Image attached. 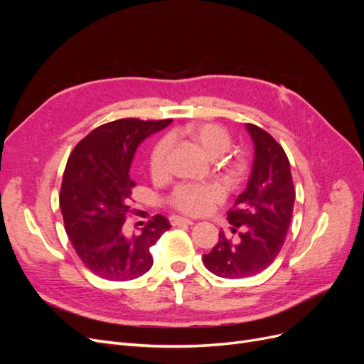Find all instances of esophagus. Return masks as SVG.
Listing matches in <instances>:
<instances>
[{
    "instance_id": "1",
    "label": "esophagus",
    "mask_w": 364,
    "mask_h": 364,
    "mask_svg": "<svg viewBox=\"0 0 364 364\" xmlns=\"http://www.w3.org/2000/svg\"><path fill=\"white\" fill-rule=\"evenodd\" d=\"M170 222H171L173 226H178V225H193V223H194L193 220L186 218V217H181V215H173V217H170Z\"/></svg>"
}]
</instances>
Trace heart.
<instances>
[{
  "label": "heart",
  "instance_id": "heart-1",
  "mask_svg": "<svg viewBox=\"0 0 364 364\" xmlns=\"http://www.w3.org/2000/svg\"><path fill=\"white\" fill-rule=\"evenodd\" d=\"M182 134L188 138L193 144L200 149L203 155L209 159H215L222 156L230 146V136L228 130L218 124L211 123H197L188 124ZM170 150V141L167 138L161 139L153 147L150 155V170L158 174L162 173L167 164V156ZM223 191L220 186L209 185H185L179 186L171 196V203L183 213L199 214L222 199Z\"/></svg>",
  "mask_w": 364,
  "mask_h": 364
}]
</instances>
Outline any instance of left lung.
I'll return each mask as SVG.
<instances>
[{"label":"left lung","mask_w":364,"mask_h":364,"mask_svg":"<svg viewBox=\"0 0 364 364\" xmlns=\"http://www.w3.org/2000/svg\"><path fill=\"white\" fill-rule=\"evenodd\" d=\"M253 141V165L246 190L229 209L235 240L218 234L217 245L202 257L217 277L238 279L267 269L282 249L293 215L294 188L284 149L266 130L246 124Z\"/></svg>","instance_id":"8db88e82"}]
</instances>
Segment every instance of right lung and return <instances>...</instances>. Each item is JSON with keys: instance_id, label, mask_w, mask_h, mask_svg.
<instances>
[{"instance_id": "1", "label": "right lung", "mask_w": 364, "mask_h": 364, "mask_svg": "<svg viewBox=\"0 0 364 364\" xmlns=\"http://www.w3.org/2000/svg\"><path fill=\"white\" fill-rule=\"evenodd\" d=\"M171 121H111L85 136L68 158L59 197L65 230L85 266L100 278L129 281L149 272L150 247L170 229L158 214L139 234H123L135 186L132 159L142 141Z\"/></svg>"}]
</instances>
